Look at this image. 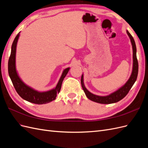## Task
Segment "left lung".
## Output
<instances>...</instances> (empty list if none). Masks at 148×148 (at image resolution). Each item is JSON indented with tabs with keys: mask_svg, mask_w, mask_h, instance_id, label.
I'll list each match as a JSON object with an SVG mask.
<instances>
[{
	"mask_svg": "<svg viewBox=\"0 0 148 148\" xmlns=\"http://www.w3.org/2000/svg\"><path fill=\"white\" fill-rule=\"evenodd\" d=\"M127 33L130 39L133 48V69L130 77L127 83H125L123 86L120 88L118 90L110 94L109 95H107L106 96H100L94 95V94L89 92L88 89L85 88L83 82V75H82L81 78L82 86L86 97L91 101L97 103H100V104H105L117 102L119 101L122 100L123 97L126 96L129 91L130 90V89L133 86V85L136 82L138 73V63L136 57V44L135 40H134L132 36L128 32V30H127Z\"/></svg>",
	"mask_w": 148,
	"mask_h": 148,
	"instance_id": "8db88e82",
	"label": "left lung"
}]
</instances>
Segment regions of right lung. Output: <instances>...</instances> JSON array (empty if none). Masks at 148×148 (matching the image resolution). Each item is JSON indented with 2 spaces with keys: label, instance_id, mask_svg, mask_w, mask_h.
Masks as SVG:
<instances>
[{
  "label": "right lung",
  "instance_id": "right-lung-1",
  "mask_svg": "<svg viewBox=\"0 0 148 148\" xmlns=\"http://www.w3.org/2000/svg\"><path fill=\"white\" fill-rule=\"evenodd\" d=\"M20 36V33L16 35L14 41H13L11 49V53L9 57L8 63V71L9 77L12 80L15 90L21 97L23 99L36 104H47L56 99L57 95L59 94L62 82L66 74L70 70V67L65 69L62 74L61 77L58 82L55 88L51 90L44 92H39L35 89L31 88L25 84L19 77L16 70L15 57H16V49L17 42Z\"/></svg>",
  "mask_w": 148,
  "mask_h": 148
}]
</instances>
